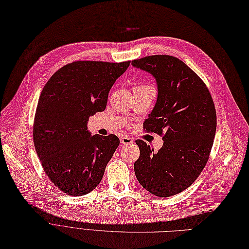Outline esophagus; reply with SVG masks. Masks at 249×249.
Returning <instances> with one entry per match:
<instances>
[{
	"instance_id": "34e87169",
	"label": "esophagus",
	"mask_w": 249,
	"mask_h": 249,
	"mask_svg": "<svg viewBox=\"0 0 249 249\" xmlns=\"http://www.w3.org/2000/svg\"><path fill=\"white\" fill-rule=\"evenodd\" d=\"M121 143L124 145L133 144V139L129 138L128 136H123V137H121Z\"/></svg>"
}]
</instances>
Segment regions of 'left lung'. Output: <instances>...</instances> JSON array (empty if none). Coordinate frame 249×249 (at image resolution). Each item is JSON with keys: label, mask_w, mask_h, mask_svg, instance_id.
<instances>
[{"label": "left lung", "mask_w": 249, "mask_h": 249, "mask_svg": "<svg viewBox=\"0 0 249 249\" xmlns=\"http://www.w3.org/2000/svg\"><path fill=\"white\" fill-rule=\"evenodd\" d=\"M132 65L156 79L157 101L144 129L164 141L158 152L136 141L137 179L154 196H175L195 182L208 162L217 127L214 101L203 80L175 56L149 55Z\"/></svg>", "instance_id": "obj_1"}]
</instances>
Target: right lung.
<instances>
[{"label": "right lung", "instance_id": "1", "mask_svg": "<svg viewBox=\"0 0 249 249\" xmlns=\"http://www.w3.org/2000/svg\"><path fill=\"white\" fill-rule=\"evenodd\" d=\"M131 62L78 61L61 68L43 87L33 142L44 172L69 196H85L101 181L120 139L88 131L89 117L103 111L108 93Z\"/></svg>", "mask_w": 249, "mask_h": 249}]
</instances>
